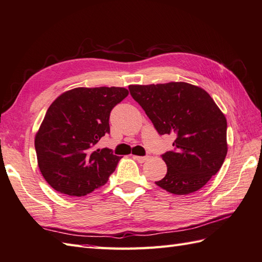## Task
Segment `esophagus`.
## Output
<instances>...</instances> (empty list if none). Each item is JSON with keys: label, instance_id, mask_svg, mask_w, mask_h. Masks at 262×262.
Wrapping results in <instances>:
<instances>
[{"label": "esophagus", "instance_id": "obj_1", "mask_svg": "<svg viewBox=\"0 0 262 262\" xmlns=\"http://www.w3.org/2000/svg\"><path fill=\"white\" fill-rule=\"evenodd\" d=\"M148 158V156H134V159H136L138 163H145Z\"/></svg>", "mask_w": 262, "mask_h": 262}]
</instances>
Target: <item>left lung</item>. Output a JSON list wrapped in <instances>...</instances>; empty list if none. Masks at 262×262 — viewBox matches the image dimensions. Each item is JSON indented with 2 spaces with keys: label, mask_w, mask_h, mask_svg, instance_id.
Segmentation results:
<instances>
[{
  "label": "left lung",
  "mask_w": 262,
  "mask_h": 262,
  "mask_svg": "<svg viewBox=\"0 0 262 262\" xmlns=\"http://www.w3.org/2000/svg\"><path fill=\"white\" fill-rule=\"evenodd\" d=\"M159 135L175 134V149L162 158L166 176L156 182L175 195H188L204 187L224 164L227 120L205 90L185 82L129 85Z\"/></svg>",
  "instance_id": "1"
}]
</instances>
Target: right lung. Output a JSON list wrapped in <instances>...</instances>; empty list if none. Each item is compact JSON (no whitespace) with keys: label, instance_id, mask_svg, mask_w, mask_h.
<instances>
[{"label":"right lung","instance_id":"add662e5","mask_svg":"<svg viewBox=\"0 0 262 262\" xmlns=\"http://www.w3.org/2000/svg\"><path fill=\"white\" fill-rule=\"evenodd\" d=\"M128 95L124 87H77L51 104L35 136L37 164L56 191L82 197L107 183L120 160L96 149L110 133L112 110Z\"/></svg>","mask_w":262,"mask_h":262}]
</instances>
